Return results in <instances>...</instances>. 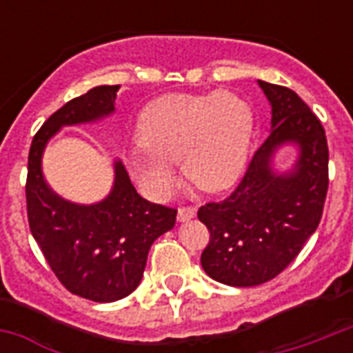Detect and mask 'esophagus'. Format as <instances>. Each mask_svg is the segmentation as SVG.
<instances>
[{"mask_svg":"<svg viewBox=\"0 0 353 353\" xmlns=\"http://www.w3.org/2000/svg\"><path fill=\"white\" fill-rule=\"evenodd\" d=\"M194 216H196V209L194 207H181V209L177 210V221H188L192 220Z\"/></svg>","mask_w":353,"mask_h":353,"instance_id":"34e87169","label":"esophagus"}]
</instances>
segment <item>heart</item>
<instances>
[{
	"instance_id": "1",
	"label": "heart",
	"mask_w": 353,
	"mask_h": 353,
	"mask_svg": "<svg viewBox=\"0 0 353 353\" xmlns=\"http://www.w3.org/2000/svg\"><path fill=\"white\" fill-rule=\"evenodd\" d=\"M252 137V110L241 97L172 93L155 99L137 121L139 146L124 154L128 168L152 196L174 183L172 163L207 192L225 190L240 177Z\"/></svg>"
}]
</instances>
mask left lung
I'll return each instance as SVG.
<instances>
[{
  "label": "left lung",
  "instance_id": "8db88e82",
  "mask_svg": "<svg viewBox=\"0 0 353 353\" xmlns=\"http://www.w3.org/2000/svg\"><path fill=\"white\" fill-rule=\"evenodd\" d=\"M271 106V132L252 155L234 192L207 203L198 218L210 232L201 265L212 280L251 288L274 279L317 231L328 192V143L315 113L284 85L258 80ZM295 145L290 171L274 170V155Z\"/></svg>",
  "mask_w": 353,
  "mask_h": 353
}]
</instances>
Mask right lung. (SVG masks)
I'll use <instances>...</instances> for the list:
<instances>
[{
    "label": "right lung",
    "mask_w": 353,
    "mask_h": 353,
    "mask_svg": "<svg viewBox=\"0 0 353 353\" xmlns=\"http://www.w3.org/2000/svg\"><path fill=\"white\" fill-rule=\"evenodd\" d=\"M121 85H97L54 112L36 133L29 152L27 216L30 232L58 280L74 295L115 302L135 291L152 243L176 225V209L141 198L121 161H113V187L102 201L73 203L47 185L41 157L63 126L90 124L115 112Z\"/></svg>",
    "instance_id": "right-lung-1"
}]
</instances>
